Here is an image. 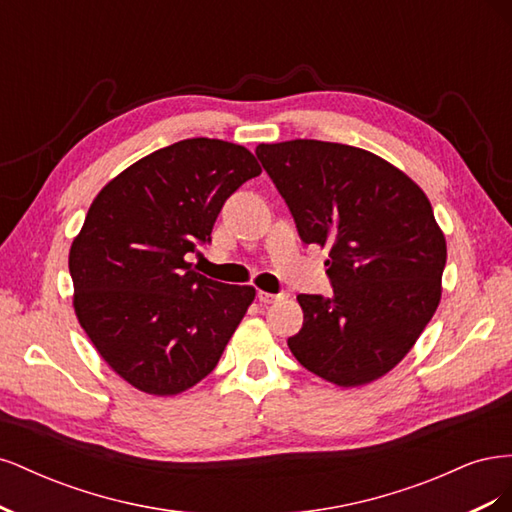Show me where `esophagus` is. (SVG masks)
<instances>
[{
  "mask_svg": "<svg viewBox=\"0 0 512 512\" xmlns=\"http://www.w3.org/2000/svg\"><path fill=\"white\" fill-rule=\"evenodd\" d=\"M258 301L262 303V305H269V303H273V301H277V299H282L284 297V292H265V290H258Z\"/></svg>",
  "mask_w": 512,
  "mask_h": 512,
  "instance_id": "esophagus-1",
  "label": "esophagus"
}]
</instances>
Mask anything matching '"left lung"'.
Segmentation results:
<instances>
[{"label": "left lung", "mask_w": 512, "mask_h": 512, "mask_svg": "<svg viewBox=\"0 0 512 512\" xmlns=\"http://www.w3.org/2000/svg\"><path fill=\"white\" fill-rule=\"evenodd\" d=\"M256 156L303 243L329 245L333 294H299L297 361L337 386L367 384L410 352L440 303L446 241L418 185L365 149L286 141Z\"/></svg>", "instance_id": "1"}]
</instances>
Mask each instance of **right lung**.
Returning <instances> with one entry per match:
<instances>
[{
    "label": "right lung",
    "mask_w": 512,
    "mask_h": 512,
    "mask_svg": "<svg viewBox=\"0 0 512 512\" xmlns=\"http://www.w3.org/2000/svg\"><path fill=\"white\" fill-rule=\"evenodd\" d=\"M260 175L250 151L185 138L123 170L91 203L70 250L74 312L117 374L149 395L209 376L254 301L252 286L196 273L230 194Z\"/></svg>",
    "instance_id": "add662e5"
}]
</instances>
